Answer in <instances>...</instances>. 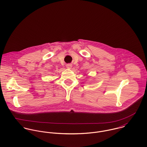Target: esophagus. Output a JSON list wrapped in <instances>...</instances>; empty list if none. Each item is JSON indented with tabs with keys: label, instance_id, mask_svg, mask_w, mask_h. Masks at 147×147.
Here are the masks:
<instances>
[{
	"label": "esophagus",
	"instance_id": "1",
	"mask_svg": "<svg viewBox=\"0 0 147 147\" xmlns=\"http://www.w3.org/2000/svg\"><path fill=\"white\" fill-rule=\"evenodd\" d=\"M66 67H67V68L70 69V68H72V64H67L66 65Z\"/></svg>",
	"mask_w": 147,
	"mask_h": 147
}]
</instances>
